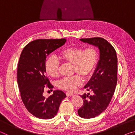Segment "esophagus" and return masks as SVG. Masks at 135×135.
<instances>
[{"label": "esophagus", "mask_w": 135, "mask_h": 135, "mask_svg": "<svg viewBox=\"0 0 135 135\" xmlns=\"http://www.w3.org/2000/svg\"><path fill=\"white\" fill-rule=\"evenodd\" d=\"M66 95H67V97H70V96H73V93H71V92H67V93H66Z\"/></svg>", "instance_id": "1"}]
</instances>
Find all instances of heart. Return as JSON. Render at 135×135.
Wrapping results in <instances>:
<instances>
[{
    "label": "heart",
    "mask_w": 135,
    "mask_h": 135,
    "mask_svg": "<svg viewBox=\"0 0 135 135\" xmlns=\"http://www.w3.org/2000/svg\"><path fill=\"white\" fill-rule=\"evenodd\" d=\"M59 58L63 62L73 65V73L80 75L84 79H89L93 74L98 61V52L93 47L83 50L79 47H70L62 50L59 54ZM59 63L55 57L51 56L45 62V70L49 76L57 77L59 75ZM82 79L79 75L65 77L58 82L61 89L73 91L82 84Z\"/></svg>",
    "instance_id": "obj_1"
}]
</instances>
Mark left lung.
I'll list each match as a JSON object with an SVG mask.
<instances>
[{"instance_id":"obj_1","label":"left lung","mask_w":135,"mask_h":135,"mask_svg":"<svg viewBox=\"0 0 135 135\" xmlns=\"http://www.w3.org/2000/svg\"><path fill=\"white\" fill-rule=\"evenodd\" d=\"M83 43L98 47L99 59L90 80L84 88L92 91L80 97L83 105L78 109V114L83 118H92L99 115L110 103L117 82V57L115 50L103 38H80Z\"/></svg>"}]
</instances>
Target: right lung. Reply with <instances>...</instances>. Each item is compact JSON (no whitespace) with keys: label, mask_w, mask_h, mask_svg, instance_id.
I'll return each mask as SVG.
<instances>
[{"label":"right lung","mask_w":135,"mask_h":135,"mask_svg":"<svg viewBox=\"0 0 135 135\" xmlns=\"http://www.w3.org/2000/svg\"><path fill=\"white\" fill-rule=\"evenodd\" d=\"M65 38L37 39L27 44L20 57L17 82L21 99L30 113L40 119H51L58 113L59 105L66 97L62 91L54 90L46 98L43 95L45 85L52 89L46 76V56L65 43Z\"/></svg>","instance_id":"1"}]
</instances>
